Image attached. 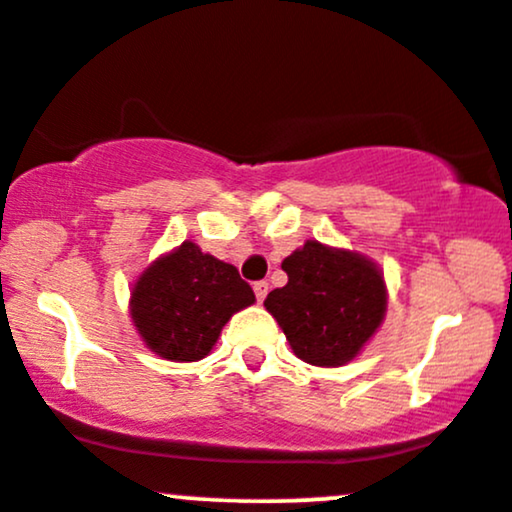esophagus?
I'll use <instances>...</instances> for the list:
<instances>
[{"instance_id": "34e87169", "label": "esophagus", "mask_w": 512, "mask_h": 512, "mask_svg": "<svg viewBox=\"0 0 512 512\" xmlns=\"http://www.w3.org/2000/svg\"><path fill=\"white\" fill-rule=\"evenodd\" d=\"M252 288H255V295H257V303H262V300H264V298H267V293H269V283H267V281H257V283H255V286H252Z\"/></svg>"}]
</instances>
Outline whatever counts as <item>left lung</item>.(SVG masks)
<instances>
[{
    "instance_id": "8db88e82",
    "label": "left lung",
    "mask_w": 512,
    "mask_h": 512,
    "mask_svg": "<svg viewBox=\"0 0 512 512\" xmlns=\"http://www.w3.org/2000/svg\"><path fill=\"white\" fill-rule=\"evenodd\" d=\"M288 274L264 307L300 360L341 367L360 353L386 315L384 274L360 252L307 240L281 262Z\"/></svg>"
}]
</instances>
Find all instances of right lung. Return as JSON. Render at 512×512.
Wrapping results in <instances>:
<instances>
[{
    "instance_id": "right-lung-1",
    "label": "right lung",
    "mask_w": 512,
    "mask_h": 512,
    "mask_svg": "<svg viewBox=\"0 0 512 512\" xmlns=\"http://www.w3.org/2000/svg\"><path fill=\"white\" fill-rule=\"evenodd\" d=\"M255 303L238 269L186 240L140 274L131 291V317L145 346L171 362L209 355L224 324Z\"/></svg>"
}]
</instances>
